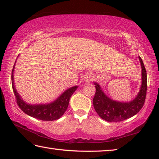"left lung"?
Listing matches in <instances>:
<instances>
[{"mask_svg": "<svg viewBox=\"0 0 159 159\" xmlns=\"http://www.w3.org/2000/svg\"><path fill=\"white\" fill-rule=\"evenodd\" d=\"M142 66V86L136 98L130 102H116L109 98L95 83V94L93 99L94 108L102 119L108 122H119L128 119L140 111L146 99L147 90V71L143 61L139 57Z\"/></svg>", "mask_w": 159, "mask_h": 159, "instance_id": "obj_1", "label": "left lung"}]
</instances>
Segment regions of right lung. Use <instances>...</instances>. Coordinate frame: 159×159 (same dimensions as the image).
<instances>
[{"instance_id":"right-lung-1","label":"right lung","mask_w":159,"mask_h":159,"mask_svg":"<svg viewBox=\"0 0 159 159\" xmlns=\"http://www.w3.org/2000/svg\"><path fill=\"white\" fill-rule=\"evenodd\" d=\"M14 66L12 71V86L13 92H14L16 102L18 106L23 111L30 116L34 117L37 119L45 120V121H52L57 120L62 116L68 107L69 99L75 90L77 89L78 86H74L66 90L57 100L48 104H37V105H30L25 103L21 99L17 90H15L14 81H13V72H14Z\"/></svg>"}]
</instances>
